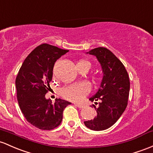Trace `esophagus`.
Returning a JSON list of instances; mask_svg holds the SVG:
<instances>
[{
    "instance_id": "esophagus-1",
    "label": "esophagus",
    "mask_w": 153,
    "mask_h": 153,
    "mask_svg": "<svg viewBox=\"0 0 153 153\" xmlns=\"http://www.w3.org/2000/svg\"><path fill=\"white\" fill-rule=\"evenodd\" d=\"M74 105H75V106H76V107H78V108H83V107H84V106H83V105H80V104H77V103H74Z\"/></svg>"
}]
</instances>
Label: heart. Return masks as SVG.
<instances>
[{
    "label": "heart",
    "instance_id": "obj_1",
    "mask_svg": "<svg viewBox=\"0 0 153 153\" xmlns=\"http://www.w3.org/2000/svg\"><path fill=\"white\" fill-rule=\"evenodd\" d=\"M78 63H85L89 66L91 64L86 60H81ZM91 91V85L88 82H80L73 83L64 87L60 91V94L66 100L74 102H79L88 94Z\"/></svg>",
    "mask_w": 153,
    "mask_h": 153
}]
</instances>
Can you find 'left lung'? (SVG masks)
Segmentation results:
<instances>
[{
	"mask_svg": "<svg viewBox=\"0 0 153 153\" xmlns=\"http://www.w3.org/2000/svg\"><path fill=\"white\" fill-rule=\"evenodd\" d=\"M87 53L94 55L101 64L103 78L98 91L89 99L91 102L100 101L98 108L93 105L97 110V117L84 123L91 130H105L116 123L125 111L128 105L130 80L123 63L107 48L99 47Z\"/></svg>",
	"mask_w": 153,
	"mask_h": 153,
	"instance_id": "8db88e82",
	"label": "left lung"
}]
</instances>
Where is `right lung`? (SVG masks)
<instances>
[{
	"label": "right lung",
	"instance_id": "right-lung-1",
	"mask_svg": "<svg viewBox=\"0 0 153 153\" xmlns=\"http://www.w3.org/2000/svg\"><path fill=\"white\" fill-rule=\"evenodd\" d=\"M68 50L43 43L25 59L16 78V97L26 120L41 130H52L60 125L63 111L70 102L46 100L50 90L53 68L59 58Z\"/></svg>",
	"mask_w": 153,
	"mask_h": 153
}]
</instances>
